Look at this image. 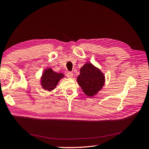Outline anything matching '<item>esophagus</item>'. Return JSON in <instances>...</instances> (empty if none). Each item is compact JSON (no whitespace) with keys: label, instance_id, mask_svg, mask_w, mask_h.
Wrapping results in <instances>:
<instances>
[{"label":"esophagus","instance_id":"esophagus-1","mask_svg":"<svg viewBox=\"0 0 149 149\" xmlns=\"http://www.w3.org/2000/svg\"><path fill=\"white\" fill-rule=\"evenodd\" d=\"M66 76H67L68 78H73V73H72V72L68 71L66 73Z\"/></svg>","mask_w":149,"mask_h":149}]
</instances>
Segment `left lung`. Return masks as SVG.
Instances as JSON below:
<instances>
[{
  "instance_id": "8db88e82",
  "label": "left lung",
  "mask_w": 149,
  "mask_h": 149,
  "mask_svg": "<svg viewBox=\"0 0 149 149\" xmlns=\"http://www.w3.org/2000/svg\"><path fill=\"white\" fill-rule=\"evenodd\" d=\"M77 82L86 95L93 97L102 88L105 76L97 67L87 63L81 68Z\"/></svg>"
}]
</instances>
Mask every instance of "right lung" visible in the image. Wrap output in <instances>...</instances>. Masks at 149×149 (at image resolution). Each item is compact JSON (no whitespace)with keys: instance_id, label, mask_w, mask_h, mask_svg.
Here are the masks:
<instances>
[{"instance_id":"right-lung-1","label":"right lung","mask_w":149,"mask_h":149,"mask_svg":"<svg viewBox=\"0 0 149 149\" xmlns=\"http://www.w3.org/2000/svg\"><path fill=\"white\" fill-rule=\"evenodd\" d=\"M64 77L65 76L62 73H58L49 68L44 70L40 79V83L43 89L51 91L56 88L60 80Z\"/></svg>"}]
</instances>
